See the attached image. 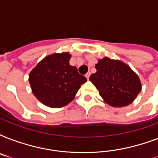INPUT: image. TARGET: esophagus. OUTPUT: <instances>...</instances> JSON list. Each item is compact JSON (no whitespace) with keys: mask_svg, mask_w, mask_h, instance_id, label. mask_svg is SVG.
Here are the masks:
<instances>
[{"mask_svg":"<svg viewBox=\"0 0 158 158\" xmlns=\"http://www.w3.org/2000/svg\"><path fill=\"white\" fill-rule=\"evenodd\" d=\"M85 77L87 78V79H89V77H90V72H88L86 74H85Z\"/></svg>","mask_w":158,"mask_h":158,"instance_id":"34e87169","label":"esophagus"}]
</instances>
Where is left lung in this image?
Returning a JSON list of instances; mask_svg holds the SVG:
<instances>
[{
  "instance_id": "obj_1",
  "label": "left lung",
  "mask_w": 158,
  "mask_h": 158,
  "mask_svg": "<svg viewBox=\"0 0 158 158\" xmlns=\"http://www.w3.org/2000/svg\"><path fill=\"white\" fill-rule=\"evenodd\" d=\"M95 68L97 72L89 79L109 105L117 107L129 105L141 91L139 77L125 63L104 57Z\"/></svg>"
}]
</instances>
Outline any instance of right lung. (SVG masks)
<instances>
[{
  "mask_svg": "<svg viewBox=\"0 0 158 158\" xmlns=\"http://www.w3.org/2000/svg\"><path fill=\"white\" fill-rule=\"evenodd\" d=\"M68 52L45 57L29 74V84L34 96L50 107L59 108L74 98L87 79L69 64Z\"/></svg>",
  "mask_w": 158,
  "mask_h": 158,
  "instance_id": "add662e5",
  "label": "right lung"
}]
</instances>
